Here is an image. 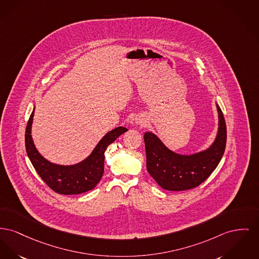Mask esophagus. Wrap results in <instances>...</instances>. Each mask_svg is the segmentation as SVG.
Wrapping results in <instances>:
<instances>
[{"instance_id": "obj_1", "label": "esophagus", "mask_w": 259, "mask_h": 259, "mask_svg": "<svg viewBox=\"0 0 259 259\" xmlns=\"http://www.w3.org/2000/svg\"><path fill=\"white\" fill-rule=\"evenodd\" d=\"M136 123H138L141 126H144V125H146V120L144 118H138V119H136Z\"/></svg>"}]
</instances>
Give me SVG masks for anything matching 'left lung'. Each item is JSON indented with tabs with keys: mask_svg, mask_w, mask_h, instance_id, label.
Listing matches in <instances>:
<instances>
[{
	"mask_svg": "<svg viewBox=\"0 0 259 259\" xmlns=\"http://www.w3.org/2000/svg\"><path fill=\"white\" fill-rule=\"evenodd\" d=\"M217 107L219 127L212 146L206 151L181 155L170 151L151 132L144 135L147 169L152 178L164 190L185 191L205 181L219 164L226 148L227 129L221 108Z\"/></svg>",
	"mask_w": 259,
	"mask_h": 259,
	"instance_id": "obj_1",
	"label": "left lung"
}]
</instances>
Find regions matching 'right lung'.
I'll list each match as a JSON object with an SVG mask.
<instances>
[{
  "mask_svg": "<svg viewBox=\"0 0 259 259\" xmlns=\"http://www.w3.org/2000/svg\"><path fill=\"white\" fill-rule=\"evenodd\" d=\"M34 110L31 113L25 130V148L31 163L42 180L54 192L61 195H78L94 189L104 174L105 152L116 138L128 131L125 127H117L108 132L96 146L91 154L82 162L63 166L54 164L45 159L36 150L32 137L31 126Z\"/></svg>",
  "mask_w": 259,
  "mask_h": 259,
  "instance_id": "obj_1",
  "label": "right lung"
}]
</instances>
